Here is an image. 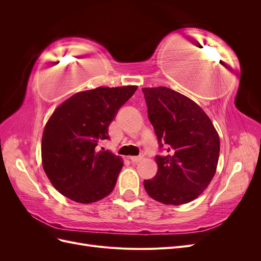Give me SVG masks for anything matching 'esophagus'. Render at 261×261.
<instances>
[{
    "label": "esophagus",
    "instance_id": "obj_1",
    "mask_svg": "<svg viewBox=\"0 0 261 261\" xmlns=\"http://www.w3.org/2000/svg\"><path fill=\"white\" fill-rule=\"evenodd\" d=\"M129 160L134 163H138V162L143 160V156H141V155H139V156H129Z\"/></svg>",
    "mask_w": 261,
    "mask_h": 261
}]
</instances>
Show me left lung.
I'll return each mask as SVG.
<instances>
[{"label":"left lung","mask_w":261,"mask_h":261,"mask_svg":"<svg viewBox=\"0 0 261 261\" xmlns=\"http://www.w3.org/2000/svg\"><path fill=\"white\" fill-rule=\"evenodd\" d=\"M160 147L158 172L146 179L147 194L164 204L187 203L208 187L217 171L220 138L209 116L192 99L167 87L143 88Z\"/></svg>","instance_id":"obj_1"}]
</instances>
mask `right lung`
Here are the masks:
<instances>
[{
	"label": "right lung",
	"mask_w": 261,
	"mask_h": 261,
	"mask_svg": "<svg viewBox=\"0 0 261 261\" xmlns=\"http://www.w3.org/2000/svg\"><path fill=\"white\" fill-rule=\"evenodd\" d=\"M137 86L98 87L61 103L44 126L42 167L55 189L80 203L111 194L123 168L121 156L98 150L109 139V125Z\"/></svg>",
	"instance_id": "add662e5"
}]
</instances>
